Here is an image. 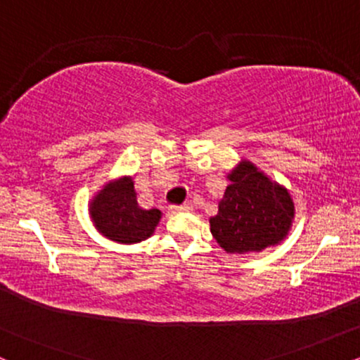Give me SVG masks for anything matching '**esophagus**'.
<instances>
[{"label": "esophagus", "instance_id": "1", "mask_svg": "<svg viewBox=\"0 0 360 360\" xmlns=\"http://www.w3.org/2000/svg\"><path fill=\"white\" fill-rule=\"evenodd\" d=\"M172 212H177V213H183V212H189L191 210V205L189 203H183V205H174L172 206Z\"/></svg>", "mask_w": 360, "mask_h": 360}]
</instances>
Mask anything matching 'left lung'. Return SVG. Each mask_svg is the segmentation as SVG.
<instances>
[{
    "mask_svg": "<svg viewBox=\"0 0 360 360\" xmlns=\"http://www.w3.org/2000/svg\"><path fill=\"white\" fill-rule=\"evenodd\" d=\"M229 181L218 213L210 218L214 240L230 254L278 245L295 218L288 189L264 176L249 160H242Z\"/></svg>",
    "mask_w": 360,
    "mask_h": 360,
    "instance_id": "obj_1",
    "label": "left lung"
}]
</instances>
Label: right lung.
<instances>
[{
  "mask_svg": "<svg viewBox=\"0 0 360 360\" xmlns=\"http://www.w3.org/2000/svg\"><path fill=\"white\" fill-rule=\"evenodd\" d=\"M89 212L96 229L106 238L120 243L146 240L154 233L162 214L157 208H140L131 177L106 184L91 201Z\"/></svg>",
  "mask_w": 360,
  "mask_h": 360,
  "instance_id": "1",
  "label": "right lung"
}]
</instances>
